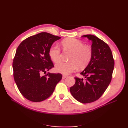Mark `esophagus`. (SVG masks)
I'll return each mask as SVG.
<instances>
[{"label": "esophagus", "instance_id": "obj_1", "mask_svg": "<svg viewBox=\"0 0 128 128\" xmlns=\"http://www.w3.org/2000/svg\"><path fill=\"white\" fill-rule=\"evenodd\" d=\"M67 77V76H66V75H62V79H64V78H66V77Z\"/></svg>", "mask_w": 128, "mask_h": 128}]
</instances>
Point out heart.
<instances>
[{
    "label": "heart",
    "mask_w": 128,
    "mask_h": 128,
    "mask_svg": "<svg viewBox=\"0 0 128 128\" xmlns=\"http://www.w3.org/2000/svg\"><path fill=\"white\" fill-rule=\"evenodd\" d=\"M65 50L72 52L68 62H59L55 66V70L64 75L69 74L77 69L78 66L83 68L90 62L92 56L90 46L84 45L83 42L74 38H67L61 42ZM49 56L54 62L60 60V49L56 44L52 45L49 49Z\"/></svg>",
    "instance_id": "1"
}]
</instances>
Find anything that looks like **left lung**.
Returning <instances> with one entry per match:
<instances>
[{
	"label": "left lung",
	"instance_id": "obj_1",
	"mask_svg": "<svg viewBox=\"0 0 128 128\" xmlns=\"http://www.w3.org/2000/svg\"><path fill=\"white\" fill-rule=\"evenodd\" d=\"M82 37L92 42L91 59L80 73L86 80L75 77L76 82L70 87V91L77 101L87 104L96 101L106 91L112 78L114 60L111 50L105 42L92 34Z\"/></svg>",
	"mask_w": 128,
	"mask_h": 128
}]
</instances>
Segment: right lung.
<instances>
[{
  "instance_id": "add662e5",
  "label": "right lung",
  "mask_w": 128,
  "mask_h": 128,
  "mask_svg": "<svg viewBox=\"0 0 128 128\" xmlns=\"http://www.w3.org/2000/svg\"><path fill=\"white\" fill-rule=\"evenodd\" d=\"M60 38L40 32L26 38L18 46L13 62L14 78L21 94L30 101L40 102L48 98L62 79L59 73L42 75L54 67L49 49Z\"/></svg>"
}]
</instances>
